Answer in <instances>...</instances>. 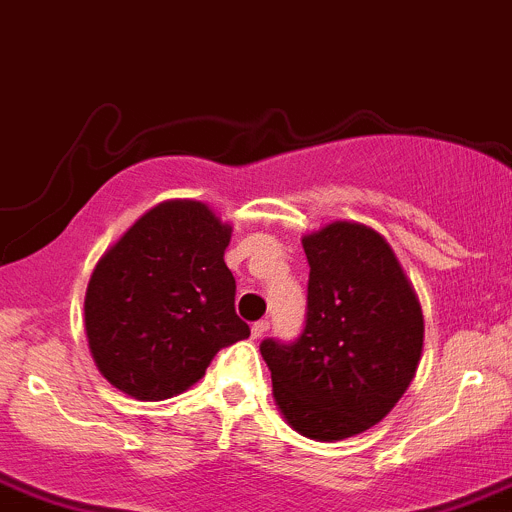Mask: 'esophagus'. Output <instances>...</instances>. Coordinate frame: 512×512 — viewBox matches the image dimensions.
Masks as SVG:
<instances>
[{"label":"esophagus","mask_w":512,"mask_h":512,"mask_svg":"<svg viewBox=\"0 0 512 512\" xmlns=\"http://www.w3.org/2000/svg\"><path fill=\"white\" fill-rule=\"evenodd\" d=\"M267 328H270V323H267V321L252 323V338H262L267 333Z\"/></svg>","instance_id":"1"}]
</instances>
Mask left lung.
Here are the masks:
<instances>
[{"instance_id":"8db88e82","label":"left lung","mask_w":512,"mask_h":512,"mask_svg":"<svg viewBox=\"0 0 512 512\" xmlns=\"http://www.w3.org/2000/svg\"><path fill=\"white\" fill-rule=\"evenodd\" d=\"M308 303L295 341L265 338L280 412L303 437L366 432L394 409L422 356V308L379 232L333 222L303 240Z\"/></svg>"}]
</instances>
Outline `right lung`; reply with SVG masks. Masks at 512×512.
<instances>
[{"instance_id": "obj_1", "label": "right lung", "mask_w": 512, "mask_h": 512, "mask_svg": "<svg viewBox=\"0 0 512 512\" xmlns=\"http://www.w3.org/2000/svg\"><path fill=\"white\" fill-rule=\"evenodd\" d=\"M227 224L207 204L164 202L100 257L85 295V333L100 374L159 401L204 376L222 348L250 336L224 265Z\"/></svg>"}]
</instances>
